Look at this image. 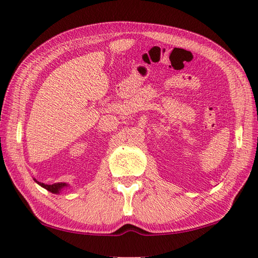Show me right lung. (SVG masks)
Returning a JSON list of instances; mask_svg holds the SVG:
<instances>
[{"label":"right lung","mask_w":258,"mask_h":258,"mask_svg":"<svg viewBox=\"0 0 258 258\" xmlns=\"http://www.w3.org/2000/svg\"><path fill=\"white\" fill-rule=\"evenodd\" d=\"M37 182H38L41 187H44V188L51 191V193H58L60 188H63L64 186H67V184H63V182H55V184H51V185H46V184H44V182H39V181H37Z\"/></svg>","instance_id":"right-lung-1"}]
</instances>
